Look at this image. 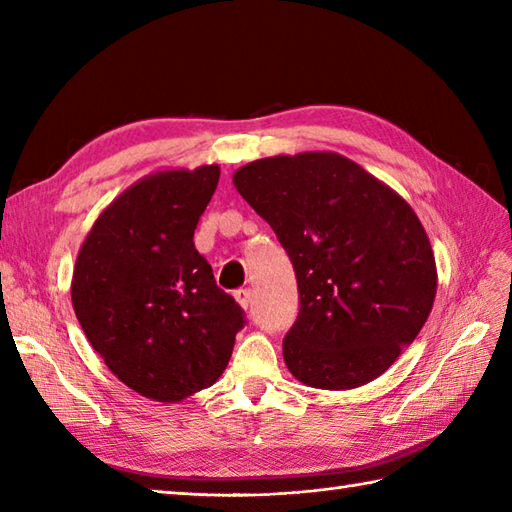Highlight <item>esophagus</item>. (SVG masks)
Here are the masks:
<instances>
[{
  "label": "esophagus",
  "mask_w": 512,
  "mask_h": 512,
  "mask_svg": "<svg viewBox=\"0 0 512 512\" xmlns=\"http://www.w3.org/2000/svg\"><path fill=\"white\" fill-rule=\"evenodd\" d=\"M253 290H250V288H239V290H235V299H237V303H239V306H242L244 310L246 308H250V306H253Z\"/></svg>",
  "instance_id": "obj_1"
}]
</instances>
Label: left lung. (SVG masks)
<instances>
[{"label": "left lung", "mask_w": 512, "mask_h": 512, "mask_svg": "<svg viewBox=\"0 0 512 512\" xmlns=\"http://www.w3.org/2000/svg\"><path fill=\"white\" fill-rule=\"evenodd\" d=\"M295 268L299 314L284 339L290 374L317 389L378 378L427 323L436 257L411 206L332 151L262 158L233 173Z\"/></svg>", "instance_id": "left-lung-1"}]
</instances>
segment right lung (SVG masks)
Instances as JSON below:
<instances>
[{"label": "right lung", "mask_w": 512, "mask_h": 512, "mask_svg": "<svg viewBox=\"0 0 512 512\" xmlns=\"http://www.w3.org/2000/svg\"><path fill=\"white\" fill-rule=\"evenodd\" d=\"M217 180V165L138 180L76 257L72 306L85 336L118 380L158 402L211 387L246 323L193 244Z\"/></svg>", "instance_id": "obj_1"}]
</instances>
